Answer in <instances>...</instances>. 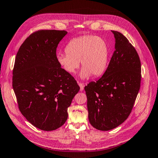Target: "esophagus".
<instances>
[{
  "label": "esophagus",
  "instance_id": "1",
  "mask_svg": "<svg viewBox=\"0 0 158 158\" xmlns=\"http://www.w3.org/2000/svg\"><path fill=\"white\" fill-rule=\"evenodd\" d=\"M78 84L80 87V90H81V91H83V89H84V84L81 83H78Z\"/></svg>",
  "mask_w": 158,
  "mask_h": 158
}]
</instances>
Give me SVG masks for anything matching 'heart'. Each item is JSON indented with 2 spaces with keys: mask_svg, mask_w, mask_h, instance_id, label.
Here are the masks:
<instances>
[{
  "mask_svg": "<svg viewBox=\"0 0 158 158\" xmlns=\"http://www.w3.org/2000/svg\"><path fill=\"white\" fill-rule=\"evenodd\" d=\"M66 53H58L56 61L69 74L75 73L83 67L80 78L88 79L92 75L99 76L105 72L109 58V47L105 39L94 35H83L74 38L67 43Z\"/></svg>",
  "mask_w": 158,
  "mask_h": 158,
  "instance_id": "heart-1",
  "label": "heart"
}]
</instances>
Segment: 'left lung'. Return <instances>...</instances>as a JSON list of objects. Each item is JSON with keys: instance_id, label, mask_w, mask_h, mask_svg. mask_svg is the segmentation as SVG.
I'll list each match as a JSON object with an SVG mask.
<instances>
[{"instance_id": "8db88e82", "label": "left lung", "mask_w": 158, "mask_h": 158, "mask_svg": "<svg viewBox=\"0 0 158 158\" xmlns=\"http://www.w3.org/2000/svg\"><path fill=\"white\" fill-rule=\"evenodd\" d=\"M115 52L101 78L85 87L88 119L96 129L108 131L130 114L141 80V65L135 48L122 33L111 31Z\"/></svg>"}]
</instances>
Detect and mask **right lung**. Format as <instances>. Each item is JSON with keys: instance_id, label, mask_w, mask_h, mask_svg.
Instances as JSON below:
<instances>
[{"instance_id": "1", "label": "right lung", "mask_w": 158, "mask_h": 158, "mask_svg": "<svg viewBox=\"0 0 158 158\" xmlns=\"http://www.w3.org/2000/svg\"><path fill=\"white\" fill-rule=\"evenodd\" d=\"M65 31H39L20 47L13 70V88L20 112L37 128L52 131L68 118V108L79 86L56 61Z\"/></svg>"}]
</instances>
